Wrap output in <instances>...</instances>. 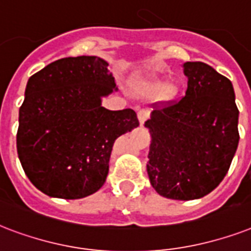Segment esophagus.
Listing matches in <instances>:
<instances>
[{
  "label": "esophagus",
  "mask_w": 251,
  "mask_h": 251,
  "mask_svg": "<svg viewBox=\"0 0 251 251\" xmlns=\"http://www.w3.org/2000/svg\"><path fill=\"white\" fill-rule=\"evenodd\" d=\"M137 118H139V122L140 124L143 126L144 122L149 118V112L147 111V110H140L139 112H137Z\"/></svg>",
  "instance_id": "obj_1"
}]
</instances>
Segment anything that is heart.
Returning a JSON list of instances; mask_svg holds the SVG:
<instances>
[{"instance_id": "1", "label": "heart", "mask_w": 251, "mask_h": 251, "mask_svg": "<svg viewBox=\"0 0 251 251\" xmlns=\"http://www.w3.org/2000/svg\"><path fill=\"white\" fill-rule=\"evenodd\" d=\"M144 90L147 93H160L162 91V98L172 99L174 98V95L176 94V87L173 85H168L165 86V82L162 78H152L149 79L148 82L144 83Z\"/></svg>"}]
</instances>
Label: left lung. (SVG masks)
Here are the masks:
<instances>
[{
  "mask_svg": "<svg viewBox=\"0 0 251 251\" xmlns=\"http://www.w3.org/2000/svg\"><path fill=\"white\" fill-rule=\"evenodd\" d=\"M186 95L153 103L145 122L152 141L148 176L161 196L199 199L224 179L238 147V108L232 82L200 61L183 64Z\"/></svg>",
  "mask_w": 251,
  "mask_h": 251,
  "instance_id": "left-lung-1",
  "label": "left lung"
}]
</instances>
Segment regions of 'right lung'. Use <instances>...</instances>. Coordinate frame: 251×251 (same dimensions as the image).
<instances>
[{
  "mask_svg": "<svg viewBox=\"0 0 251 251\" xmlns=\"http://www.w3.org/2000/svg\"><path fill=\"white\" fill-rule=\"evenodd\" d=\"M107 67L97 56L65 57L28 78L17 151L31 183L46 195L81 199L98 191L115 140L139 126L132 108L102 107V97L118 90Z\"/></svg>",
  "mask_w": 251,
  "mask_h": 251,
  "instance_id": "1",
  "label": "right lung"
}]
</instances>
